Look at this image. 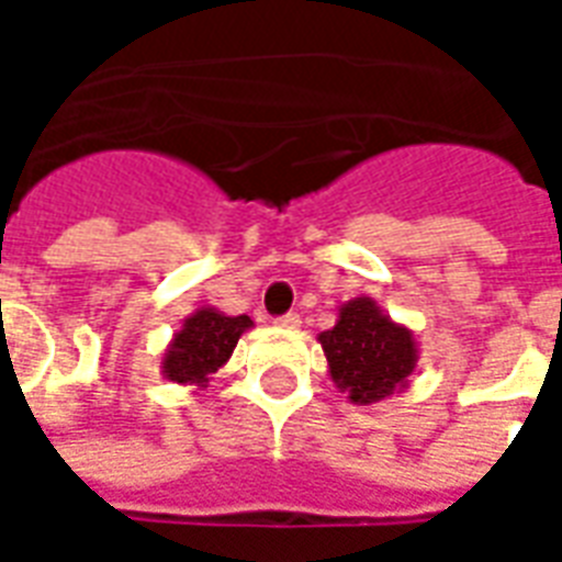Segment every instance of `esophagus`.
I'll use <instances>...</instances> for the list:
<instances>
[{
	"mask_svg": "<svg viewBox=\"0 0 562 562\" xmlns=\"http://www.w3.org/2000/svg\"><path fill=\"white\" fill-rule=\"evenodd\" d=\"M277 325H280V328H297V325H301V316H297V313H285V316L277 318Z\"/></svg>",
	"mask_w": 562,
	"mask_h": 562,
	"instance_id": "34e87169",
	"label": "esophagus"
}]
</instances>
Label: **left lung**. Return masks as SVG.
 <instances>
[{
    "label": "left lung",
    "mask_w": 562,
    "mask_h": 562,
    "mask_svg": "<svg viewBox=\"0 0 562 562\" xmlns=\"http://www.w3.org/2000/svg\"><path fill=\"white\" fill-rule=\"evenodd\" d=\"M328 376L358 406L389 401L418 370L415 330L382 310L373 297H352L337 310V325L318 334Z\"/></svg>",
    "instance_id": "left-lung-1"
}]
</instances>
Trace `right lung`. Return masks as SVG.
I'll return each mask as SVG.
<instances>
[{"label":"right lung","instance_id":"obj_1","mask_svg":"<svg viewBox=\"0 0 562 562\" xmlns=\"http://www.w3.org/2000/svg\"><path fill=\"white\" fill-rule=\"evenodd\" d=\"M252 328L249 316H228L216 306H198L183 318L161 355V376L186 389H207V382L220 367L228 364L234 346Z\"/></svg>","mask_w":562,"mask_h":562}]
</instances>
